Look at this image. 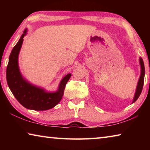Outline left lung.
<instances>
[{
    "label": "left lung",
    "instance_id": "left-lung-1",
    "mask_svg": "<svg viewBox=\"0 0 150 150\" xmlns=\"http://www.w3.org/2000/svg\"><path fill=\"white\" fill-rule=\"evenodd\" d=\"M139 65H140V67H141V73H140V76H139V78L138 82V85H137V87L136 89L135 95H134V96L132 103L136 102V100L138 99V97L139 96V95H140L142 88H143V85H144V76H145V67H144V63L142 57H139Z\"/></svg>",
    "mask_w": 150,
    "mask_h": 150
}]
</instances>
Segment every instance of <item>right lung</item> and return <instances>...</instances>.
Returning a JSON list of instances; mask_svg holds the SVG:
<instances>
[{
  "label": "right lung",
  "mask_w": 150,
  "mask_h": 150,
  "mask_svg": "<svg viewBox=\"0 0 150 150\" xmlns=\"http://www.w3.org/2000/svg\"><path fill=\"white\" fill-rule=\"evenodd\" d=\"M26 34L27 29H25L10 55L6 68L7 83L15 98L25 108L34 110H49L62 100L65 85L71 74L68 73L62 79L55 92H47L25 79L19 69L18 55Z\"/></svg>",
  "instance_id": "add662e5"
}]
</instances>
